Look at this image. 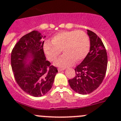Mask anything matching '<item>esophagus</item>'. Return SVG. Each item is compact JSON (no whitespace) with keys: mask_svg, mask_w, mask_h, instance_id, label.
Returning <instances> with one entry per match:
<instances>
[{"mask_svg":"<svg viewBox=\"0 0 121 121\" xmlns=\"http://www.w3.org/2000/svg\"><path fill=\"white\" fill-rule=\"evenodd\" d=\"M64 70H65V69H64V68H58V72H61V71Z\"/></svg>","mask_w":121,"mask_h":121,"instance_id":"1","label":"esophagus"}]
</instances>
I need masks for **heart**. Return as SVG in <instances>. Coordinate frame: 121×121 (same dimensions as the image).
Masks as SVG:
<instances>
[{
	"label": "heart",
	"mask_w": 121,
	"mask_h": 121,
	"mask_svg": "<svg viewBox=\"0 0 121 121\" xmlns=\"http://www.w3.org/2000/svg\"><path fill=\"white\" fill-rule=\"evenodd\" d=\"M90 40L84 31H61L56 34L50 42L44 45V51L50 61L57 59L61 52L64 53L55 63L58 67H66L79 63L86 57L90 49Z\"/></svg>",
	"instance_id": "obj_1"
}]
</instances>
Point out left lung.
<instances>
[{
  "label": "left lung",
  "instance_id": "obj_1",
  "mask_svg": "<svg viewBox=\"0 0 121 121\" xmlns=\"http://www.w3.org/2000/svg\"><path fill=\"white\" fill-rule=\"evenodd\" d=\"M90 40V49L82 63L74 69L76 76L69 80L72 90L80 94L93 92L100 85L106 73L108 55L100 38L87 30Z\"/></svg>",
  "mask_w": 121,
  "mask_h": 121
}]
</instances>
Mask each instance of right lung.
I'll use <instances>...</instances> for the list:
<instances>
[{"mask_svg":"<svg viewBox=\"0 0 121 121\" xmlns=\"http://www.w3.org/2000/svg\"><path fill=\"white\" fill-rule=\"evenodd\" d=\"M38 31L24 35L11 53V66L15 79L24 91L33 97L46 94L52 86L57 67L46 60L44 41Z\"/></svg>","mask_w":121,"mask_h":121,"instance_id":"right-lung-1","label":"right lung"}]
</instances>
